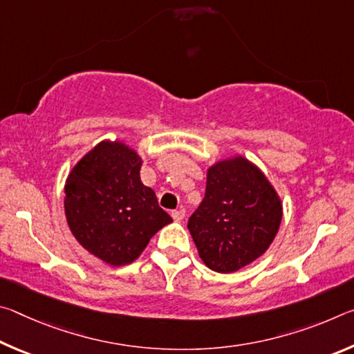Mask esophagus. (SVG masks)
I'll return each instance as SVG.
<instances>
[{
    "label": "esophagus",
    "instance_id": "1",
    "mask_svg": "<svg viewBox=\"0 0 354 354\" xmlns=\"http://www.w3.org/2000/svg\"><path fill=\"white\" fill-rule=\"evenodd\" d=\"M171 217L176 221H181L185 217V209L179 207V209H176V211H171Z\"/></svg>",
    "mask_w": 354,
    "mask_h": 354
}]
</instances>
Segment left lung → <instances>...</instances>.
Masks as SVG:
<instances>
[{
    "instance_id": "1",
    "label": "left lung",
    "mask_w": 354,
    "mask_h": 354,
    "mask_svg": "<svg viewBox=\"0 0 354 354\" xmlns=\"http://www.w3.org/2000/svg\"><path fill=\"white\" fill-rule=\"evenodd\" d=\"M283 205L267 176L243 156L207 169L206 194L187 227L201 261L214 272L232 273L270 247Z\"/></svg>"
}]
</instances>
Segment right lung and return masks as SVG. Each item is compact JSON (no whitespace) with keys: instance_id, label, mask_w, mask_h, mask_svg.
I'll list each match as a JSON object with an SVG mask.
<instances>
[{"instance_id":"right-lung-1","label":"right lung","mask_w":354,"mask_h":354,"mask_svg":"<svg viewBox=\"0 0 354 354\" xmlns=\"http://www.w3.org/2000/svg\"><path fill=\"white\" fill-rule=\"evenodd\" d=\"M142 158L123 142L103 140L65 181V217L88 253L109 266L136 261L156 232L171 223L153 189L140 181Z\"/></svg>"}]
</instances>
